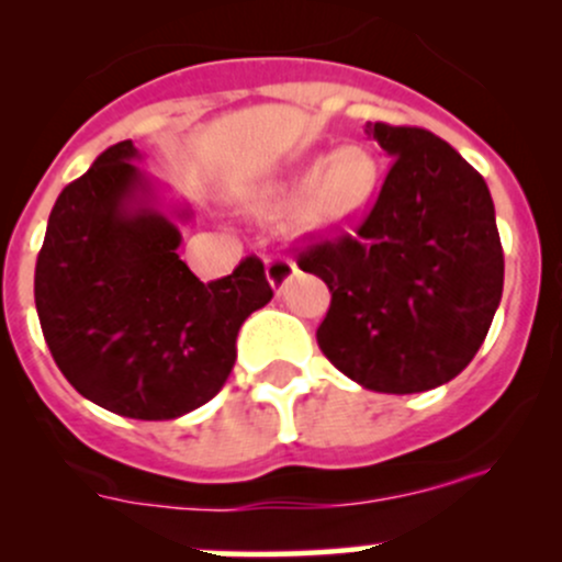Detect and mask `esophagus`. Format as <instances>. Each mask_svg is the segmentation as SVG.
<instances>
[{
    "mask_svg": "<svg viewBox=\"0 0 562 562\" xmlns=\"http://www.w3.org/2000/svg\"><path fill=\"white\" fill-rule=\"evenodd\" d=\"M266 277H269L271 288H274L277 293L285 291L288 282L296 277V263H293L291 258H285V255H269V258H266Z\"/></svg>",
    "mask_w": 562,
    "mask_h": 562,
    "instance_id": "esophagus-1",
    "label": "esophagus"
}]
</instances>
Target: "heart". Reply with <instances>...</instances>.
Returning <instances> with one entry per match:
<instances>
[{
    "label": "heart",
    "mask_w": 562,
    "mask_h": 562,
    "mask_svg": "<svg viewBox=\"0 0 562 562\" xmlns=\"http://www.w3.org/2000/svg\"><path fill=\"white\" fill-rule=\"evenodd\" d=\"M378 184V162L361 146H342L307 162L280 190L255 203L258 214H280L293 206L302 234H326L359 217Z\"/></svg>",
    "instance_id": "obj_1"
}]
</instances>
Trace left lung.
<instances>
[{"label": "left lung", "mask_w": 562, "mask_h": 562, "mask_svg": "<svg viewBox=\"0 0 562 562\" xmlns=\"http://www.w3.org/2000/svg\"><path fill=\"white\" fill-rule=\"evenodd\" d=\"M389 151L378 201L356 231L310 241L302 271L331 304L323 356L383 394L443 386L473 361L503 296V247L484 176L422 127L367 122Z\"/></svg>", "instance_id": "obj_1"}]
</instances>
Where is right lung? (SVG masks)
<instances>
[{
  "label": "right lung",
  "mask_w": 562,
  "mask_h": 562,
  "mask_svg": "<svg viewBox=\"0 0 562 562\" xmlns=\"http://www.w3.org/2000/svg\"><path fill=\"white\" fill-rule=\"evenodd\" d=\"M105 149L56 198L35 266L43 337L61 375L105 411L168 422L206 405L228 381L236 337L271 302L260 258L201 282L179 258L176 220L133 160Z\"/></svg>",
  "instance_id": "add662e5"
}]
</instances>
